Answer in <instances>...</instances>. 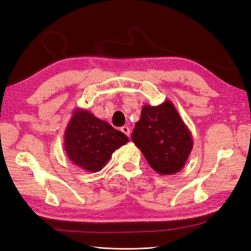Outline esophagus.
<instances>
[{
  "label": "esophagus",
  "mask_w": 251,
  "mask_h": 251,
  "mask_svg": "<svg viewBox=\"0 0 251 251\" xmlns=\"http://www.w3.org/2000/svg\"><path fill=\"white\" fill-rule=\"evenodd\" d=\"M121 131H122L123 133H125L127 136H129V134H130V129H129L128 126L121 127Z\"/></svg>",
  "instance_id": "1"
}]
</instances>
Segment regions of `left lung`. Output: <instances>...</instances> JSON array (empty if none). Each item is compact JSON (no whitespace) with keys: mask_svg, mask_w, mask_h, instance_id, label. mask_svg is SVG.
<instances>
[{"mask_svg":"<svg viewBox=\"0 0 251 251\" xmlns=\"http://www.w3.org/2000/svg\"><path fill=\"white\" fill-rule=\"evenodd\" d=\"M131 140L159 175H173L184 167L193 149V137L173 103L144 105Z\"/></svg>","mask_w":251,"mask_h":251,"instance_id":"1","label":"left lung"}]
</instances>
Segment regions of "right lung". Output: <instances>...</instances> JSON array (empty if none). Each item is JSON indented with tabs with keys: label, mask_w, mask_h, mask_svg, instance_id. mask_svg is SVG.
<instances>
[{
	"label": "right lung",
	"mask_w": 251,
	"mask_h": 251,
	"mask_svg": "<svg viewBox=\"0 0 251 251\" xmlns=\"http://www.w3.org/2000/svg\"><path fill=\"white\" fill-rule=\"evenodd\" d=\"M64 150L72 163L85 171L98 172L128 137L92 112L76 108L64 132Z\"/></svg>",
	"instance_id": "right-lung-1"
}]
</instances>
